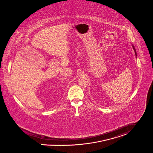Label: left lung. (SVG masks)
Listing matches in <instances>:
<instances>
[{
    "mask_svg": "<svg viewBox=\"0 0 153 153\" xmlns=\"http://www.w3.org/2000/svg\"><path fill=\"white\" fill-rule=\"evenodd\" d=\"M132 47H133V50H134V53H135V54H136V56L137 57V53H136V49H135V48H134V45H133V44H132Z\"/></svg>",
    "mask_w": 153,
    "mask_h": 153,
    "instance_id": "1",
    "label": "left lung"
}]
</instances>
